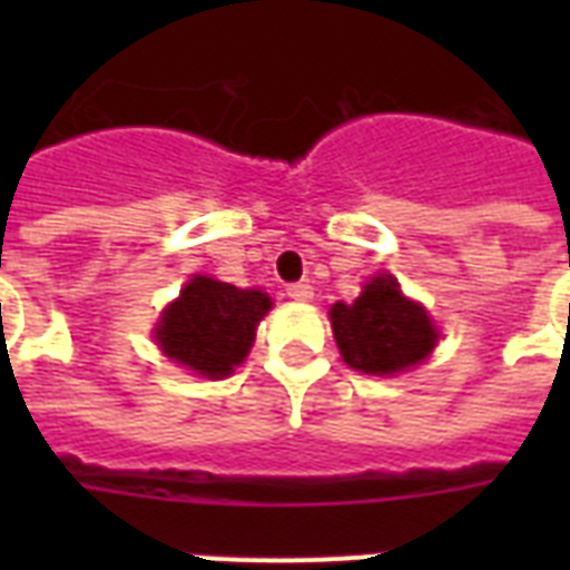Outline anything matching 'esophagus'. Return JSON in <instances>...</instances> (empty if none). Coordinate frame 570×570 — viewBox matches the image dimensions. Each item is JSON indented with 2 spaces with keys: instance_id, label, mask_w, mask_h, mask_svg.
<instances>
[{
  "instance_id": "34e87169",
  "label": "esophagus",
  "mask_w": 570,
  "mask_h": 570,
  "mask_svg": "<svg viewBox=\"0 0 570 570\" xmlns=\"http://www.w3.org/2000/svg\"><path fill=\"white\" fill-rule=\"evenodd\" d=\"M286 295H289V298H295V302H311L313 286L307 284V281H298V284L286 286Z\"/></svg>"
}]
</instances>
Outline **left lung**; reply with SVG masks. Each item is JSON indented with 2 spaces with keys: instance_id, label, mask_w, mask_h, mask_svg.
<instances>
[{
  "instance_id": "8db88e82",
  "label": "left lung",
  "mask_w": 570,
  "mask_h": 570,
  "mask_svg": "<svg viewBox=\"0 0 570 570\" xmlns=\"http://www.w3.org/2000/svg\"><path fill=\"white\" fill-rule=\"evenodd\" d=\"M331 328L343 361L366 375H393L420 364L438 340L423 307L407 302L390 275L373 277L352 304H334Z\"/></svg>"
}]
</instances>
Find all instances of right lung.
I'll use <instances>...</instances> for the list:
<instances>
[{"label": "right lung", "mask_w": 570, "mask_h": 570, "mask_svg": "<svg viewBox=\"0 0 570 570\" xmlns=\"http://www.w3.org/2000/svg\"><path fill=\"white\" fill-rule=\"evenodd\" d=\"M272 298L259 289H239L197 275L165 311L156 340L168 357L197 375L222 379L239 366L254 343L259 320Z\"/></svg>", "instance_id": "right-lung-1"}]
</instances>
